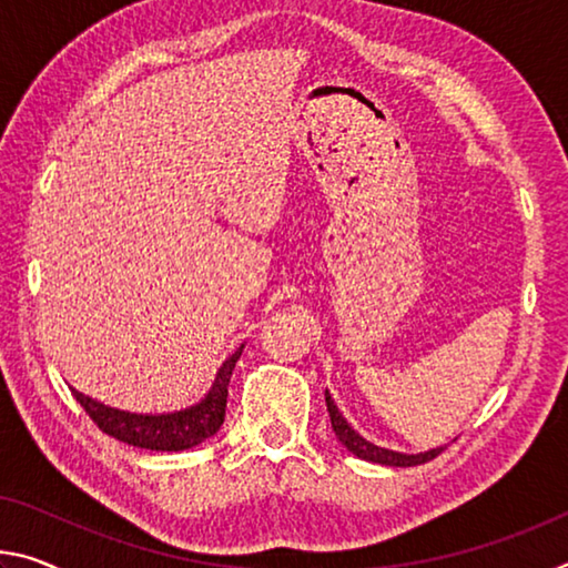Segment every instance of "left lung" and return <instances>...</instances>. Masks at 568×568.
<instances>
[{"mask_svg":"<svg viewBox=\"0 0 568 568\" xmlns=\"http://www.w3.org/2000/svg\"><path fill=\"white\" fill-rule=\"evenodd\" d=\"M326 407H328L331 427H333V432H336L338 443L344 445L348 453H354L356 457H362V460L379 463V465H392V467H412V465H422V463H427V460H435V457L445 449V447H437V449H429V453H419V455L392 453V449L376 447L372 443H366L362 435H356V432L348 427V422L341 417V412L336 409V404H333V399L328 397V392H326Z\"/></svg>","mask_w":568,"mask_h":568,"instance_id":"left-lung-1","label":"left lung"}]
</instances>
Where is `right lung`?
<instances>
[{
  "instance_id": "add662e5",
  "label": "right lung",
  "mask_w": 568,
  "mask_h": 568,
  "mask_svg": "<svg viewBox=\"0 0 568 568\" xmlns=\"http://www.w3.org/2000/svg\"><path fill=\"white\" fill-rule=\"evenodd\" d=\"M240 354H242V346L222 364L212 392L206 394V399L202 404L176 414H159V417H154V414L119 412V409L105 407V404L93 402L75 389L73 394L80 402V407L85 409L88 417L93 419L98 429H103L105 435H111L125 445H133L141 449L179 453V449H189L204 443V439H210L214 432L222 427L224 407H227L230 376L235 372Z\"/></svg>"
}]
</instances>
